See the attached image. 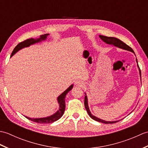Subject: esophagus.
<instances>
[{
  "label": "esophagus",
  "instance_id": "1",
  "mask_svg": "<svg viewBox=\"0 0 148 148\" xmlns=\"http://www.w3.org/2000/svg\"><path fill=\"white\" fill-rule=\"evenodd\" d=\"M75 85H76V86H78V87H82L84 86V83L82 82V81H77L76 83H75Z\"/></svg>",
  "mask_w": 148,
  "mask_h": 148
}]
</instances>
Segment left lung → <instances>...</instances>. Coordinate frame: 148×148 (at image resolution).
<instances>
[{"instance_id": "1", "label": "left lung", "mask_w": 148, "mask_h": 148, "mask_svg": "<svg viewBox=\"0 0 148 148\" xmlns=\"http://www.w3.org/2000/svg\"><path fill=\"white\" fill-rule=\"evenodd\" d=\"M99 37H100V39H101L102 40H103V41L106 42L107 44H109V45H113L115 46L118 47V48H120L126 49V50H128V51L134 53V50L132 49V48H130L129 46H128L125 42L121 41V40H119L117 38H115V37H107V36H99ZM136 60L137 62V59H136ZM139 71H140V75L141 76V72H140V69H139ZM84 107H85V109L86 110L88 114L90 117L92 118L93 119H94V120L97 121L99 122H101V123H106V124H107V123H115L118 122L119 121V120H118V121H106L104 120H102V119H100L98 118L95 117V116L92 115V113H91L90 111L88 106V99H87L86 95L85 96V97H84Z\"/></svg>"}]
</instances>
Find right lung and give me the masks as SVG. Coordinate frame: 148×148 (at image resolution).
<instances>
[{"label":"right lung","mask_w":148,"mask_h":148,"mask_svg":"<svg viewBox=\"0 0 148 148\" xmlns=\"http://www.w3.org/2000/svg\"><path fill=\"white\" fill-rule=\"evenodd\" d=\"M48 35L49 34H44V35L40 36V38H39V39H34L33 38L27 39L26 40H23V41L20 42L13 49V51H12V52L11 53V56L14 55L15 53H16L18 51H19L20 49L25 48V47H28L31 45H33V44H34V43L38 42L39 41H41L42 40L46 39L47 36H48ZM72 87H73V85L72 84V85L69 86L64 93H62L61 95L58 97V103L60 105V109L58 111L55 113V114H54L51 116H49V117L42 118H30L29 117H27V116H25V117L27 119H29V120L37 123H42V124L51 123H53L54 121H56V120H58V119L60 118L62 116V115L64 114V112L65 111V97L69 91L71 90Z\"/></svg>","instance_id":"1"}]
</instances>
